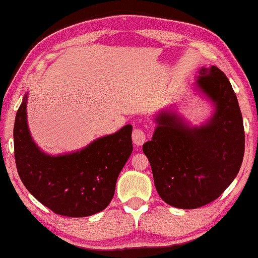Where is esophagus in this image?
<instances>
[{
    "mask_svg": "<svg viewBox=\"0 0 258 258\" xmlns=\"http://www.w3.org/2000/svg\"><path fill=\"white\" fill-rule=\"evenodd\" d=\"M132 140H133L134 144L138 145V146H140V145L144 144L145 140H146L145 131L139 128V127L134 128L133 132H132Z\"/></svg>",
    "mask_w": 258,
    "mask_h": 258,
    "instance_id": "1",
    "label": "esophagus"
}]
</instances>
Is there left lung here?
Here are the masks:
<instances>
[{
    "instance_id": "8db88e82",
    "label": "left lung",
    "mask_w": 258,
    "mask_h": 258,
    "mask_svg": "<svg viewBox=\"0 0 258 258\" xmlns=\"http://www.w3.org/2000/svg\"><path fill=\"white\" fill-rule=\"evenodd\" d=\"M197 84L217 106L209 124L189 128L176 114L161 113L152 140L142 146L160 197L185 210L220 197L244 155L242 113L227 76L215 66L202 68Z\"/></svg>"
}]
</instances>
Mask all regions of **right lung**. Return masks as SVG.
Here are the masks:
<instances>
[{"label":"right lung","instance_id":"1","mask_svg":"<svg viewBox=\"0 0 258 258\" xmlns=\"http://www.w3.org/2000/svg\"><path fill=\"white\" fill-rule=\"evenodd\" d=\"M132 126L99 138L82 151L45 155L34 145L26 124V98L14 126L15 161L31 195L53 212L80 218L101 212L112 201L119 172L133 151Z\"/></svg>","mask_w":258,"mask_h":258}]
</instances>
